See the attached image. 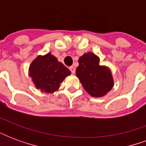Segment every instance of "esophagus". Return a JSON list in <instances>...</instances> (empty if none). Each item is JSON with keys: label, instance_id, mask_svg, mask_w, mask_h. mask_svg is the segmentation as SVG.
<instances>
[{"label": "esophagus", "instance_id": "esophagus-1", "mask_svg": "<svg viewBox=\"0 0 146 146\" xmlns=\"http://www.w3.org/2000/svg\"><path fill=\"white\" fill-rule=\"evenodd\" d=\"M70 71H71V73H73V74H74V73H75V72H76V68H75L74 66H70Z\"/></svg>", "mask_w": 146, "mask_h": 146}]
</instances>
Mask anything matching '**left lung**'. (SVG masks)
Masks as SVG:
<instances>
[{"label":"left lung","mask_w":146,"mask_h":146,"mask_svg":"<svg viewBox=\"0 0 146 146\" xmlns=\"http://www.w3.org/2000/svg\"><path fill=\"white\" fill-rule=\"evenodd\" d=\"M76 74L84 88L93 97H102L112 89L113 80L110 70L99 65V58L88 52L80 58Z\"/></svg>","instance_id":"left-lung-1"}]
</instances>
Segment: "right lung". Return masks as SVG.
I'll list each match as a JSON object with an SVG mask.
<instances>
[{
    "label": "right lung",
    "instance_id": "right-lung-1",
    "mask_svg": "<svg viewBox=\"0 0 146 146\" xmlns=\"http://www.w3.org/2000/svg\"><path fill=\"white\" fill-rule=\"evenodd\" d=\"M69 75L70 70L50 53L36 58L30 67V76L35 86L46 93L58 90L61 83Z\"/></svg>",
    "mask_w": 146,
    "mask_h": 146
}]
</instances>
